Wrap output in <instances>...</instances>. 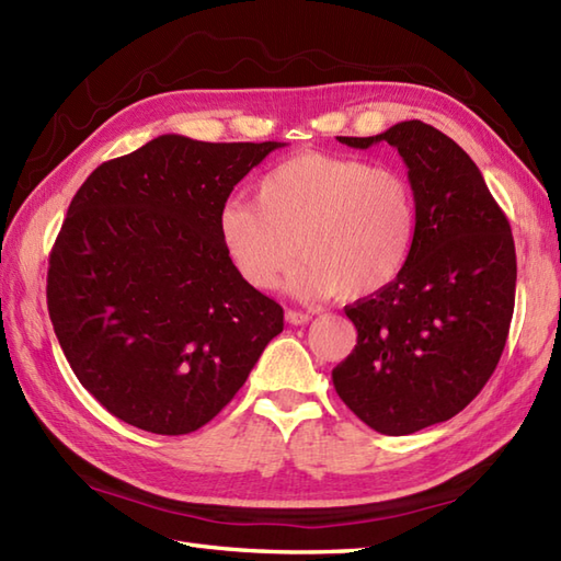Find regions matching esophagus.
I'll return each mask as SVG.
<instances>
[{
  "mask_svg": "<svg viewBox=\"0 0 561 561\" xmlns=\"http://www.w3.org/2000/svg\"><path fill=\"white\" fill-rule=\"evenodd\" d=\"M284 318H287L289 325H306L313 316L311 313H304V311H294V308H289V311L284 313Z\"/></svg>",
  "mask_w": 561,
  "mask_h": 561,
  "instance_id": "esophagus-1",
  "label": "esophagus"
}]
</instances>
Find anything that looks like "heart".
I'll list each match as a JSON object with an SVG mask.
<instances>
[{
    "mask_svg": "<svg viewBox=\"0 0 561 561\" xmlns=\"http://www.w3.org/2000/svg\"><path fill=\"white\" fill-rule=\"evenodd\" d=\"M416 236V199L402 171L356 157L308 151L270 169L253 199L219 211V238L233 270L267 291L289 270L304 299H366L400 277Z\"/></svg>",
    "mask_w": 561,
    "mask_h": 561,
    "instance_id": "1",
    "label": "heart"
}]
</instances>
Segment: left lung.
<instances>
[{"label":"left lung","instance_id":"obj_1","mask_svg":"<svg viewBox=\"0 0 561 561\" xmlns=\"http://www.w3.org/2000/svg\"><path fill=\"white\" fill-rule=\"evenodd\" d=\"M396 147L416 199V236L400 277L344 308L356 347L332 368L342 402L380 434L446 422L478 398L502 359L516 301V248L474 161L422 121L376 137Z\"/></svg>","mask_w":561,"mask_h":561}]
</instances>
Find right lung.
<instances>
[{
    "mask_svg": "<svg viewBox=\"0 0 561 561\" xmlns=\"http://www.w3.org/2000/svg\"><path fill=\"white\" fill-rule=\"evenodd\" d=\"M282 141L161 135L101 163L71 199L47 267V311L79 383L117 420L197 432L284 328L219 238V211Z\"/></svg>",
    "mask_w": 561,
    "mask_h": 561,
    "instance_id": "add662e5",
    "label": "right lung"
}]
</instances>
